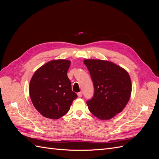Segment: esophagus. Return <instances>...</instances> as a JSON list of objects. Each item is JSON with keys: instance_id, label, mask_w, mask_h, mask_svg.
<instances>
[{"instance_id": "esophagus-1", "label": "esophagus", "mask_w": 159, "mask_h": 159, "mask_svg": "<svg viewBox=\"0 0 159 159\" xmlns=\"http://www.w3.org/2000/svg\"><path fill=\"white\" fill-rule=\"evenodd\" d=\"M78 96L79 98H81V96H82V92H79V93H78Z\"/></svg>"}]
</instances>
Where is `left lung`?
Instances as JSON below:
<instances>
[{"instance_id": "left-lung-1", "label": "left lung", "mask_w": 159, "mask_h": 159, "mask_svg": "<svg viewBox=\"0 0 159 159\" xmlns=\"http://www.w3.org/2000/svg\"><path fill=\"white\" fill-rule=\"evenodd\" d=\"M94 86V95L87 101L89 110L102 120L113 118L125 107L131 94L128 72L109 61L85 60Z\"/></svg>"}]
</instances>
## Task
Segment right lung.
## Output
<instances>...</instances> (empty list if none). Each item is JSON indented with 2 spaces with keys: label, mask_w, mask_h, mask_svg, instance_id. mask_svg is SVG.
I'll return each mask as SVG.
<instances>
[{
  "label": "right lung",
  "mask_w": 159,
  "mask_h": 159,
  "mask_svg": "<svg viewBox=\"0 0 159 159\" xmlns=\"http://www.w3.org/2000/svg\"><path fill=\"white\" fill-rule=\"evenodd\" d=\"M71 62L52 60L38 68L30 80L29 93L34 106L43 116L57 119L69 111L78 98L72 91L67 72Z\"/></svg>",
  "instance_id": "right-lung-1"
}]
</instances>
